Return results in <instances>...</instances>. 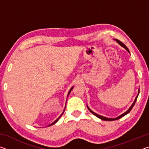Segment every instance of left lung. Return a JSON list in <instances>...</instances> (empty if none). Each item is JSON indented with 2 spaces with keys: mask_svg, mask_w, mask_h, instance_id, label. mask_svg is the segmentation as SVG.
<instances>
[{
  "mask_svg": "<svg viewBox=\"0 0 149 149\" xmlns=\"http://www.w3.org/2000/svg\"><path fill=\"white\" fill-rule=\"evenodd\" d=\"M116 41L118 43H119L121 46L122 47H123V48H125V49L127 50L128 52H130V51H129V49H127V47L125 46V45L122 42H121L120 41H119V40H118V39H115ZM139 92H138V95H137V97H136V98H135V100H134V102H133V104L131 106V107L129 108V110H128L127 111H126V112H125V113H123V114H122L121 116H120L119 117H118V118H106V117H103V116H100V115H99V114H96L95 112H93V111L90 109V108L87 107V108H88V110H89L93 114H94L95 116H96L97 117H98L99 118H100V119H101L102 120H104V121H113V120H118V119H120V118H122L123 116H124L125 115H126V114H127L128 113H129L131 110H132V109L133 108V107H134V105H135V102H136V100H137V97H138V95H139Z\"/></svg>",
  "mask_w": 149,
  "mask_h": 149,
  "instance_id": "1",
  "label": "left lung"
}]
</instances>
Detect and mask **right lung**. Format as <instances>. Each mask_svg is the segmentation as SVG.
Listing matches in <instances>:
<instances>
[{
  "label": "right lung",
  "mask_w": 149,
  "mask_h": 149,
  "mask_svg": "<svg viewBox=\"0 0 149 149\" xmlns=\"http://www.w3.org/2000/svg\"><path fill=\"white\" fill-rule=\"evenodd\" d=\"M72 89H73V87H72V88H71V89H70V91H69V93H68V95H69V94H70V92H71V91L72 90ZM64 110H65V109H64ZM64 112H62V114L61 115H60V117H59L58 118H57V119H56V120H55V121H54V122L53 123H51V124H50V125H49V126H50V125H53V124H54V123H56V122H58V120H59V118H60V117H61V116H62V115L63 114H64Z\"/></svg>",
  "instance_id": "right-lung-1"
}]
</instances>
